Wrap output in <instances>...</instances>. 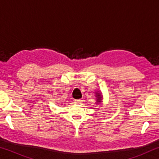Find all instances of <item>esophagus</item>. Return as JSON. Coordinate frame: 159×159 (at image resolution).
<instances>
[{
  "mask_svg": "<svg viewBox=\"0 0 159 159\" xmlns=\"http://www.w3.org/2000/svg\"><path fill=\"white\" fill-rule=\"evenodd\" d=\"M82 99H76L75 102H76V103H80V102H82Z\"/></svg>",
  "mask_w": 159,
  "mask_h": 159,
  "instance_id": "34e87169",
  "label": "esophagus"
}]
</instances>
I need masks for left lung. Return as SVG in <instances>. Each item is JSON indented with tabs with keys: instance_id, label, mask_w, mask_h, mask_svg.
I'll return each mask as SVG.
<instances>
[{
	"instance_id": "8db88e82",
	"label": "left lung",
	"mask_w": 159,
	"mask_h": 159,
	"mask_svg": "<svg viewBox=\"0 0 159 159\" xmlns=\"http://www.w3.org/2000/svg\"><path fill=\"white\" fill-rule=\"evenodd\" d=\"M96 98H97V102H98V103H100V102H102V97L101 94L97 93Z\"/></svg>"
}]
</instances>
